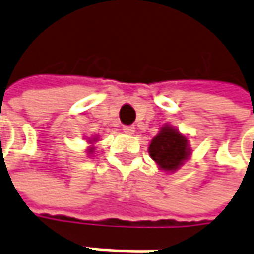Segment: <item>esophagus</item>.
<instances>
[{"instance_id": "34e87169", "label": "esophagus", "mask_w": 254, "mask_h": 254, "mask_svg": "<svg viewBox=\"0 0 254 254\" xmlns=\"http://www.w3.org/2000/svg\"><path fill=\"white\" fill-rule=\"evenodd\" d=\"M124 132L127 133V135H132V133L135 132V127H132V125H125V127H124Z\"/></svg>"}]
</instances>
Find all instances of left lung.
I'll return each instance as SVG.
<instances>
[{
  "instance_id": "left-lung-1",
  "label": "left lung",
  "mask_w": 254,
  "mask_h": 254,
  "mask_svg": "<svg viewBox=\"0 0 254 254\" xmlns=\"http://www.w3.org/2000/svg\"><path fill=\"white\" fill-rule=\"evenodd\" d=\"M149 154L163 170H177L190 154L187 137L170 127H162L149 146Z\"/></svg>"
}]
</instances>
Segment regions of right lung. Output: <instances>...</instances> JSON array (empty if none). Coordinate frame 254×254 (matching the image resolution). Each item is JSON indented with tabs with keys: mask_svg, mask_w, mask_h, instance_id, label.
<instances>
[{
	"mask_svg": "<svg viewBox=\"0 0 254 254\" xmlns=\"http://www.w3.org/2000/svg\"><path fill=\"white\" fill-rule=\"evenodd\" d=\"M91 152H92V150H91Z\"/></svg>",
	"mask_w": 254,
	"mask_h": 254,
	"instance_id": "1",
	"label": "right lung"
}]
</instances>
